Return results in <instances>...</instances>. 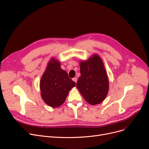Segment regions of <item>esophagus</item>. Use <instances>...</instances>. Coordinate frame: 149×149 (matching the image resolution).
Instances as JSON below:
<instances>
[{
	"label": "esophagus",
	"mask_w": 149,
	"mask_h": 149,
	"mask_svg": "<svg viewBox=\"0 0 149 149\" xmlns=\"http://www.w3.org/2000/svg\"><path fill=\"white\" fill-rule=\"evenodd\" d=\"M72 80H73V81H74V82L77 83V77H74V78L72 79Z\"/></svg>",
	"instance_id": "obj_1"
}]
</instances>
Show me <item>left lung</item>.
<instances>
[{
    "label": "left lung",
    "mask_w": 149,
    "mask_h": 149,
    "mask_svg": "<svg viewBox=\"0 0 149 149\" xmlns=\"http://www.w3.org/2000/svg\"><path fill=\"white\" fill-rule=\"evenodd\" d=\"M80 73L77 88L89 104H99L109 89L107 72L100 58L94 55L88 61L81 62Z\"/></svg>",
    "instance_id": "1"
}]
</instances>
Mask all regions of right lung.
Here are the masks:
<instances>
[{
  "instance_id": "1",
  "label": "right lung",
  "mask_w": 149,
  "mask_h": 149,
  "mask_svg": "<svg viewBox=\"0 0 149 149\" xmlns=\"http://www.w3.org/2000/svg\"><path fill=\"white\" fill-rule=\"evenodd\" d=\"M49 63L40 81L42 99L52 107L61 105L66 100L69 91L75 86L68 73L60 68V63L52 59Z\"/></svg>"
}]
</instances>
